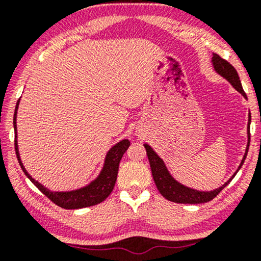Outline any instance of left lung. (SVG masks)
Instances as JSON below:
<instances>
[{
    "label": "left lung",
    "instance_id": "8db88e82",
    "mask_svg": "<svg viewBox=\"0 0 261 261\" xmlns=\"http://www.w3.org/2000/svg\"><path fill=\"white\" fill-rule=\"evenodd\" d=\"M211 64L214 70L216 71V73L220 74L221 77H223L224 80H227L228 82L232 85L233 88L236 91H238L242 95L247 99V94H245L243 91V87H242L241 80H239L238 73H237L236 68L233 67L229 62H227L226 60L221 59L217 54H214L212 55V60ZM250 121H251V116L249 113V116H248V126H247V135H248V143H247V148H245V153L243 155V160H242L241 164H239L238 169L236 170V173L233 174L230 178L227 180L222 187L214 189L211 191H201V190H196V189L189 188L187 185L181 184L176 179L170 174V172L167 168L166 163L162 158L155 153V151H153V148L151 146L145 143V148L146 152H147V157L149 161V166H151V170H152V175H153V180L155 182V187H157L158 191L162 194V196L166 197L167 200L169 201L176 202V203H203L211 201L214 197H216L220 191L222 190L223 188H226L227 185L229 184V181L234 178V175L237 174L241 167L243 166L245 157H247L248 149H249V142H250Z\"/></svg>",
    "mask_w": 261,
    "mask_h": 261
}]
</instances>
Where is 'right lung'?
Wrapping results in <instances>:
<instances>
[{
	"label": "right lung",
	"mask_w": 261,
	"mask_h": 261,
	"mask_svg": "<svg viewBox=\"0 0 261 261\" xmlns=\"http://www.w3.org/2000/svg\"><path fill=\"white\" fill-rule=\"evenodd\" d=\"M19 101H17L16 110H14L13 116V127H14V147H16V154L18 162L20 164V168L23 169L24 174L28 176V179L33 184L37 187L45 196L49 197L54 203L60 206V207L66 210H76L88 207V206L97 205L107 199L113 191L114 185H115L116 178H118L119 163H120L122 155H124L126 149L130 146V141L124 139L119 141L118 143L113 146L109 151L107 152L106 158H104L103 167H101L99 174L95 176L93 180L83 187L73 189V190L66 191H53L43 184H40L38 180H35L33 176L27 172L24 164L20 160L19 148H18V134H17V112L19 108Z\"/></svg>",
	"instance_id": "1"
}]
</instances>
